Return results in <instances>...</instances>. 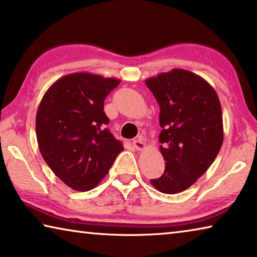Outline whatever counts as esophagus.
Instances as JSON below:
<instances>
[{
	"label": "esophagus",
	"mask_w": 257,
	"mask_h": 257,
	"mask_svg": "<svg viewBox=\"0 0 257 257\" xmlns=\"http://www.w3.org/2000/svg\"><path fill=\"white\" fill-rule=\"evenodd\" d=\"M133 146H134L135 149H136L137 151L145 150L146 144H145L144 138H143V137H138L137 139H135V141L133 142Z\"/></svg>",
	"instance_id": "34e87169"
}]
</instances>
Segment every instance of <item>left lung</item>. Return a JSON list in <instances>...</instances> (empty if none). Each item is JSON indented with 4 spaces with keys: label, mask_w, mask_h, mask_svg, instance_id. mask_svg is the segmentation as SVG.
I'll return each instance as SVG.
<instances>
[{
    "label": "left lung",
    "mask_w": 257,
    "mask_h": 257,
    "mask_svg": "<svg viewBox=\"0 0 257 257\" xmlns=\"http://www.w3.org/2000/svg\"><path fill=\"white\" fill-rule=\"evenodd\" d=\"M160 105V152L165 170L151 180L164 194L189 188L215 160L223 143V120L215 89L196 73L172 69L145 80Z\"/></svg>",
    "instance_id": "8db88e82"
}]
</instances>
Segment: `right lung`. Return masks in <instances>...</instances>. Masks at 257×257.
I'll return each instance as SVG.
<instances>
[{
  "mask_svg": "<svg viewBox=\"0 0 257 257\" xmlns=\"http://www.w3.org/2000/svg\"><path fill=\"white\" fill-rule=\"evenodd\" d=\"M118 78L73 72L46 90L36 114L38 149L51 170L70 188L87 191L107 175L123 146L106 129L104 99Z\"/></svg>",
  "mask_w": 257,
  "mask_h": 257,
  "instance_id": "1",
  "label": "right lung"
}]
</instances>
